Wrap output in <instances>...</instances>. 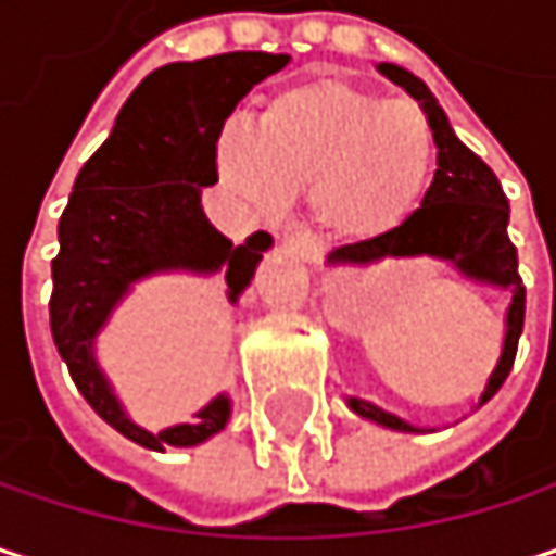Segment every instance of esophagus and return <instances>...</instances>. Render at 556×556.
<instances>
[{"label":"esophagus","mask_w":556,"mask_h":556,"mask_svg":"<svg viewBox=\"0 0 556 556\" xmlns=\"http://www.w3.org/2000/svg\"><path fill=\"white\" fill-rule=\"evenodd\" d=\"M279 244H282L286 251L299 254V257H302V261H308V264H315V261H318V244H315V238H312L308 231L289 228V231L279 238Z\"/></svg>","instance_id":"34e87169"}]
</instances>
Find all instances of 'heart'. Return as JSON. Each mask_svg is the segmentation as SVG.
I'll list each match as a JSON object with an SVG mask.
<instances>
[{
    "instance_id": "heart-1",
    "label": "heart",
    "mask_w": 556,
    "mask_h": 556,
    "mask_svg": "<svg viewBox=\"0 0 556 556\" xmlns=\"http://www.w3.org/2000/svg\"><path fill=\"white\" fill-rule=\"evenodd\" d=\"M225 179L261 208L308 189L315 222L351 241L399 228L428 189L434 138L408 102H387L338 79L279 89L254 131L218 141Z\"/></svg>"
}]
</instances>
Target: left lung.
<instances>
[{
	"label": "left lung",
	"mask_w": 556,
	"mask_h": 556,
	"mask_svg": "<svg viewBox=\"0 0 556 556\" xmlns=\"http://www.w3.org/2000/svg\"><path fill=\"white\" fill-rule=\"evenodd\" d=\"M380 70L421 102L431 135H434V144H438V169H434V179H431L421 205L399 228H392L380 238L334 248L331 261L334 264H374L383 257L428 254V257L457 264V270H464L467 277L511 289L502 357L486 383L483 399H480V402H486L500 392L511 364H515V351H518V338H521V325H525V286L518 277V251L508 241V199L502 192L496 173L451 131L447 115L441 112L431 89L418 76H412L408 70H402L395 63H380ZM351 408L377 425H387L395 431H415L402 418L389 415L364 399H351Z\"/></svg>",
	"instance_id": "1"
}]
</instances>
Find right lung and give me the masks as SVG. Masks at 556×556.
Wrapping results in <instances>:
<instances>
[{
	"instance_id": "obj_1",
	"label": "right lung",
	"mask_w": 556,
	"mask_h": 556,
	"mask_svg": "<svg viewBox=\"0 0 556 556\" xmlns=\"http://www.w3.org/2000/svg\"><path fill=\"white\" fill-rule=\"evenodd\" d=\"M289 63L286 54L235 51L167 63L122 105L105 144L83 164L60 215L51 261V334L83 399L141 447H192L228 421V399L208 402L189 425L138 428L92 357V338L135 279L157 270H225L231 302L251 282L267 231L231 244L202 212V186L218 182V138L235 105Z\"/></svg>"
}]
</instances>
